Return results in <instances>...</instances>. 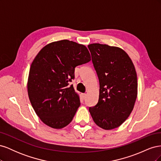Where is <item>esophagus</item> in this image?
Segmentation results:
<instances>
[{
    "instance_id": "1",
    "label": "esophagus",
    "mask_w": 161,
    "mask_h": 161,
    "mask_svg": "<svg viewBox=\"0 0 161 161\" xmlns=\"http://www.w3.org/2000/svg\"><path fill=\"white\" fill-rule=\"evenodd\" d=\"M86 95L85 93L82 94V98H83V99H85V98H86Z\"/></svg>"
}]
</instances>
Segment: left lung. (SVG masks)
I'll use <instances>...</instances> for the list:
<instances>
[{
    "label": "left lung",
    "instance_id": "8db88e82",
    "mask_svg": "<svg viewBox=\"0 0 161 161\" xmlns=\"http://www.w3.org/2000/svg\"><path fill=\"white\" fill-rule=\"evenodd\" d=\"M88 48L99 82L98 103L89 108V112L100 128H116L128 118L137 97L135 67L119 47L92 43Z\"/></svg>",
    "mask_w": 161,
    "mask_h": 161
}]
</instances>
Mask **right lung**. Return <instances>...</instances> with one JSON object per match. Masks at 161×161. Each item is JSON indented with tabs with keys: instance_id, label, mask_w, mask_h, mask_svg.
Listing matches in <instances>:
<instances>
[{
	"instance_id": "right-lung-1",
	"label": "right lung",
	"mask_w": 161,
	"mask_h": 161,
	"mask_svg": "<svg viewBox=\"0 0 161 161\" xmlns=\"http://www.w3.org/2000/svg\"><path fill=\"white\" fill-rule=\"evenodd\" d=\"M91 61L86 46L64 40L49 43L37 53L29 73L28 95L43 123L55 129L69 125L80 105L69 82L75 67Z\"/></svg>"
}]
</instances>
